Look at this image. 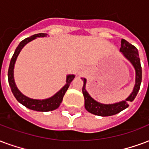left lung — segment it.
I'll use <instances>...</instances> for the list:
<instances>
[{
    "label": "left lung",
    "mask_w": 149,
    "mask_h": 149,
    "mask_svg": "<svg viewBox=\"0 0 149 149\" xmlns=\"http://www.w3.org/2000/svg\"><path fill=\"white\" fill-rule=\"evenodd\" d=\"M120 52L122 53V55L132 64V65L135 69V74H136L135 84L133 87V91L125 100H122L121 102H115V103H111V104H104V103L97 102L96 100H95L88 94V92L86 90L87 80L85 78H82L84 81L82 91H83L84 97V107L86 110L91 114L102 117L111 116V115L118 114L127 108L129 107V102L134 100L135 97L136 96V95L139 91L142 80V70L138 50L132 44L129 43L125 39H122Z\"/></svg>",
    "instance_id": "1"
}]
</instances>
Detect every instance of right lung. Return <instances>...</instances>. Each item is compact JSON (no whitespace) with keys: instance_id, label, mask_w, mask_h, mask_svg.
<instances>
[{"instance_id":"obj_1","label":"right lung","mask_w":149,"mask_h":149,"mask_svg":"<svg viewBox=\"0 0 149 149\" xmlns=\"http://www.w3.org/2000/svg\"><path fill=\"white\" fill-rule=\"evenodd\" d=\"M47 34L39 33V34L32 35V36H31L29 38H25L22 42H20L19 44L18 45V47H16L13 58L11 59L9 68H8V84H9L12 92L14 95L15 98L17 100V101L19 102H20L22 105L26 107L27 108L31 109L32 111H42V112L54 111V110H56V109L59 107V106H60V104L62 102L63 97L65 94L66 91L68 90L70 84H71L72 81L75 78V75H67L65 84L56 94L54 95L50 98L45 99V100H35V99H31V98H29V97L24 95L21 91L19 90L16 84V82H15V80H14V67H15V63H16V61L17 59L18 55L19 54V53L22 50V49L24 48V46L27 45L28 42H31V41L35 39V38H38V37H47Z\"/></svg>"}]
</instances>
